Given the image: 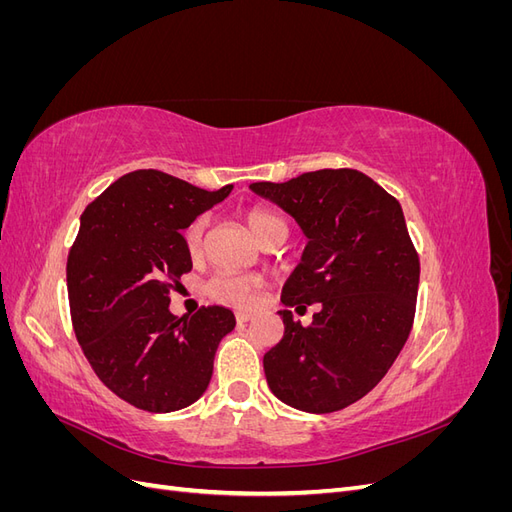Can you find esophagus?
Masks as SVG:
<instances>
[{
  "label": "esophagus",
  "mask_w": 512,
  "mask_h": 512,
  "mask_svg": "<svg viewBox=\"0 0 512 512\" xmlns=\"http://www.w3.org/2000/svg\"><path fill=\"white\" fill-rule=\"evenodd\" d=\"M235 318H237V322H247V320L254 318V312H237Z\"/></svg>",
  "instance_id": "esophagus-1"
}]
</instances>
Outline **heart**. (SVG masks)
<instances>
[{
  "mask_svg": "<svg viewBox=\"0 0 512 512\" xmlns=\"http://www.w3.org/2000/svg\"><path fill=\"white\" fill-rule=\"evenodd\" d=\"M245 224L250 228L252 235L262 243L269 235H273L275 230H286V224L275 218L271 213L265 211H250L245 215ZM205 235V220H196L185 230V245L192 254L200 250V243H203ZM258 290V280L250 275H235V273H222L215 275L213 280L207 284L209 297L220 301L224 305L232 307H247L254 303Z\"/></svg>",
  "mask_w": 512,
  "mask_h": 512,
  "instance_id": "b5f03b06",
  "label": "heart"
}]
</instances>
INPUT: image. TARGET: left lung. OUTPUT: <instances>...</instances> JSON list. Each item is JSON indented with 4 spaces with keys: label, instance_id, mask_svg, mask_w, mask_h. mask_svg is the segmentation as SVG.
<instances>
[{
    "label": "left lung",
    "instance_id": "1",
    "mask_svg": "<svg viewBox=\"0 0 512 512\" xmlns=\"http://www.w3.org/2000/svg\"><path fill=\"white\" fill-rule=\"evenodd\" d=\"M250 190L286 211L307 239L282 303H320L309 327L277 312L284 337L262 363L273 395L303 412L342 410L384 378L412 329L421 265L404 211L352 168L314 170Z\"/></svg>",
    "mask_w": 512,
    "mask_h": 512
}]
</instances>
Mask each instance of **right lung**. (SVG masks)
Wrapping results in <instances>:
<instances>
[{"label": "right lung", "instance_id": "add662e5", "mask_svg": "<svg viewBox=\"0 0 512 512\" xmlns=\"http://www.w3.org/2000/svg\"><path fill=\"white\" fill-rule=\"evenodd\" d=\"M232 192L134 170L81 215L68 256L76 339L98 378L147 412H175L203 397L222 337L235 329L226 307L170 312V288L192 269L183 230Z\"/></svg>", "mask_w": 512, "mask_h": 512}]
</instances>
